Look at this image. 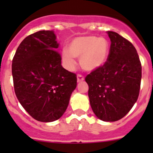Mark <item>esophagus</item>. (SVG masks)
I'll list each match as a JSON object with an SVG mask.
<instances>
[{"instance_id":"obj_1","label":"esophagus","mask_w":153,"mask_h":153,"mask_svg":"<svg viewBox=\"0 0 153 153\" xmlns=\"http://www.w3.org/2000/svg\"><path fill=\"white\" fill-rule=\"evenodd\" d=\"M83 81H84V77L82 76L81 75H78V76H77V81H78V83L81 82Z\"/></svg>"}]
</instances>
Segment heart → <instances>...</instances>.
<instances>
[{
	"mask_svg": "<svg viewBox=\"0 0 153 153\" xmlns=\"http://www.w3.org/2000/svg\"><path fill=\"white\" fill-rule=\"evenodd\" d=\"M110 49L109 41L104 37L95 35L78 37L72 40L67 47V51L62 53V60L69 69L75 67V59L79 58L81 68L92 72L102 67L107 60Z\"/></svg>",
	"mask_w": 153,
	"mask_h": 153,
	"instance_id": "b5f03b06",
	"label": "heart"
}]
</instances>
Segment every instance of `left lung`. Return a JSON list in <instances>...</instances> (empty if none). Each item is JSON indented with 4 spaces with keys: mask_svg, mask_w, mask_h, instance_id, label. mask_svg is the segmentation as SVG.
Returning a JSON list of instances; mask_svg holds the SVG:
<instances>
[{
    "mask_svg": "<svg viewBox=\"0 0 153 153\" xmlns=\"http://www.w3.org/2000/svg\"><path fill=\"white\" fill-rule=\"evenodd\" d=\"M111 41L107 61L85 78L95 115L116 121L129 112L139 95L141 64L134 46L119 34L108 31Z\"/></svg>",
    "mask_w": 153,
    "mask_h": 153,
    "instance_id": "obj_1",
    "label": "left lung"
}]
</instances>
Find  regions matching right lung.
I'll return each mask as SVG.
<instances>
[{
    "label": "right lung",
    "instance_id": "1",
    "mask_svg": "<svg viewBox=\"0 0 153 153\" xmlns=\"http://www.w3.org/2000/svg\"><path fill=\"white\" fill-rule=\"evenodd\" d=\"M53 30H41L23 40L12 64L15 95L35 120L52 122L65 112L77 86L76 75L61 65Z\"/></svg>",
    "mask_w": 153,
    "mask_h": 153
}]
</instances>
